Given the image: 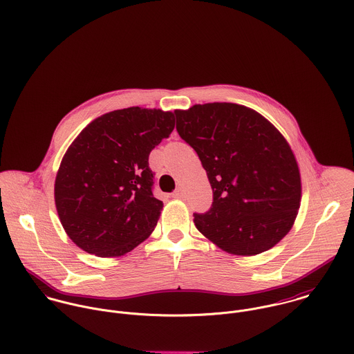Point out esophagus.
Masks as SVG:
<instances>
[{"label": "esophagus", "mask_w": 354, "mask_h": 354, "mask_svg": "<svg viewBox=\"0 0 354 354\" xmlns=\"http://www.w3.org/2000/svg\"><path fill=\"white\" fill-rule=\"evenodd\" d=\"M173 198H174V199H183V198H184V189H183V188L176 189V192L173 194Z\"/></svg>", "instance_id": "1"}]
</instances>
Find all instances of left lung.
<instances>
[{
    "label": "left lung",
    "instance_id": "8db88e82",
    "mask_svg": "<svg viewBox=\"0 0 354 354\" xmlns=\"http://www.w3.org/2000/svg\"><path fill=\"white\" fill-rule=\"evenodd\" d=\"M177 132L202 160L212 205L196 229L225 252L254 256L293 227L301 176L283 135L251 107L214 102L174 110Z\"/></svg>",
    "mask_w": 354,
    "mask_h": 354
}]
</instances>
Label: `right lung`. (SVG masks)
I'll return each mask as SVG.
<instances>
[{
  "label": "right lung",
  "instance_id": "add662e5",
  "mask_svg": "<svg viewBox=\"0 0 354 354\" xmlns=\"http://www.w3.org/2000/svg\"><path fill=\"white\" fill-rule=\"evenodd\" d=\"M174 129V113L139 106L93 120L59 163L54 202L68 237L100 257L131 252L155 229L149 155Z\"/></svg>",
  "mask_w": 354,
  "mask_h": 354
}]
</instances>
